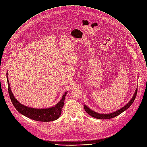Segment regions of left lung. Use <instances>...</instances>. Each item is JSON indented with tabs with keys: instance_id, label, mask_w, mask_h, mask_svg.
Wrapping results in <instances>:
<instances>
[{
	"instance_id": "obj_1",
	"label": "left lung",
	"mask_w": 147,
	"mask_h": 147,
	"mask_svg": "<svg viewBox=\"0 0 147 147\" xmlns=\"http://www.w3.org/2000/svg\"><path fill=\"white\" fill-rule=\"evenodd\" d=\"M137 92H138V88H136L135 93L132 97V98H131V100L128 102V103L125 105V106H123V107H122L121 109L118 110L117 111L110 113V114H99L97 113L96 112H94V111L92 110L91 109H90L88 107H87L86 105H84V109L85 110V111L89 114L90 116H92V117H94L95 118L97 119H111L113 118H114L117 116H118V115H119L120 114H121L122 112H123L124 111H125L127 110L128 107H130V106L132 104V103L134 102L136 94H137Z\"/></svg>"
}]
</instances>
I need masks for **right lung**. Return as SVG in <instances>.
<instances>
[{
	"label": "right lung",
	"instance_id": "right-lung-1",
	"mask_svg": "<svg viewBox=\"0 0 147 147\" xmlns=\"http://www.w3.org/2000/svg\"><path fill=\"white\" fill-rule=\"evenodd\" d=\"M7 78L8 83V90L10 99L15 107L21 114L33 120L40 122H50L59 118L61 115L62 107L64 106L65 97L67 92L63 94L61 100L55 106L48 109L32 108L22 105L15 98L11 90L9 81L8 79V76H7Z\"/></svg>",
	"mask_w": 147,
	"mask_h": 147
}]
</instances>
